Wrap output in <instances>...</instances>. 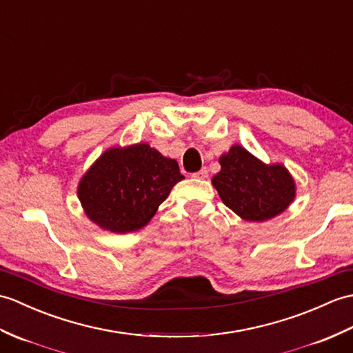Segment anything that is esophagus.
Returning <instances> with one entry per match:
<instances>
[{
    "instance_id": "34e87169",
    "label": "esophagus",
    "mask_w": 353,
    "mask_h": 353,
    "mask_svg": "<svg viewBox=\"0 0 353 353\" xmlns=\"http://www.w3.org/2000/svg\"><path fill=\"white\" fill-rule=\"evenodd\" d=\"M195 179H208V168L206 167H203L200 171H196V173H194L192 174Z\"/></svg>"
}]
</instances>
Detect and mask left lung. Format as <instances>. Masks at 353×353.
Returning a JSON list of instances; mask_svg holds the SVG:
<instances>
[{
  "instance_id": "left-lung-1",
  "label": "left lung",
  "mask_w": 353,
  "mask_h": 353,
  "mask_svg": "<svg viewBox=\"0 0 353 353\" xmlns=\"http://www.w3.org/2000/svg\"><path fill=\"white\" fill-rule=\"evenodd\" d=\"M219 163L212 183L225 206L243 219L274 218L294 199V182L285 167L265 165L241 145H233Z\"/></svg>"
}]
</instances>
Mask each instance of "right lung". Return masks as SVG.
<instances>
[{"label":"right lung","mask_w":353,"mask_h":353,"mask_svg":"<svg viewBox=\"0 0 353 353\" xmlns=\"http://www.w3.org/2000/svg\"><path fill=\"white\" fill-rule=\"evenodd\" d=\"M182 179L177 162L149 144L114 147L87 171L78 196L93 223L114 233H129L149 223Z\"/></svg>","instance_id":"1"}]
</instances>
